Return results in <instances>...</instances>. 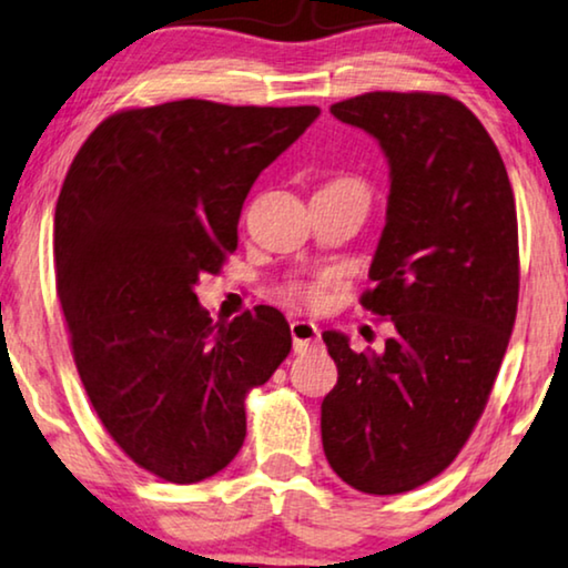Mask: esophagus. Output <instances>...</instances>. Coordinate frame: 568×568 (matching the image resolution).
<instances>
[{
	"mask_svg": "<svg viewBox=\"0 0 568 568\" xmlns=\"http://www.w3.org/2000/svg\"><path fill=\"white\" fill-rule=\"evenodd\" d=\"M290 328H292L294 352H297V354L307 352V348H313L317 344V336H321V331H317V325L313 321H294Z\"/></svg>",
	"mask_w": 568,
	"mask_h": 568,
	"instance_id": "obj_1",
	"label": "esophagus"
}]
</instances>
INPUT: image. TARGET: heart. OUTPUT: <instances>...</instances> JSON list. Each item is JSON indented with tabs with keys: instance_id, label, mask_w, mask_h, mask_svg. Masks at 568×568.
Returning a JSON list of instances; mask_svg holds the SVG:
<instances>
[{
	"instance_id": "obj_1",
	"label": "heart",
	"mask_w": 568,
	"mask_h": 568,
	"mask_svg": "<svg viewBox=\"0 0 568 568\" xmlns=\"http://www.w3.org/2000/svg\"><path fill=\"white\" fill-rule=\"evenodd\" d=\"M292 294L307 305H321L325 300V282H313V284H300L294 286Z\"/></svg>"
}]
</instances>
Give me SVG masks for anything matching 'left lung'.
Segmentation results:
<instances>
[{
  "label": "left lung",
  "instance_id": "1",
  "mask_svg": "<svg viewBox=\"0 0 568 568\" xmlns=\"http://www.w3.org/2000/svg\"><path fill=\"white\" fill-rule=\"evenodd\" d=\"M390 165L385 230L362 305L390 317L385 352L323 341L338 383L321 406L331 468L356 491H414L455 460L499 375L519 297L517 209L494 139L439 92H364L331 105Z\"/></svg>",
  "mask_w": 568,
  "mask_h": 568
}]
</instances>
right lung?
<instances>
[{
	"label": "right lung",
	"mask_w": 568,
	"mask_h": 568,
	"mask_svg": "<svg viewBox=\"0 0 568 568\" xmlns=\"http://www.w3.org/2000/svg\"><path fill=\"white\" fill-rule=\"evenodd\" d=\"M317 115L193 98L129 108L92 131L61 185L53 258L77 372L115 445L170 484L227 468L245 395L290 354L276 307L212 323L193 286L220 274L255 178Z\"/></svg>",
	"instance_id": "obj_1"
}]
</instances>
